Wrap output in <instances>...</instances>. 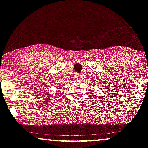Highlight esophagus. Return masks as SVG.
<instances>
[{"instance_id":"34e87169","label":"esophagus","mask_w":148,"mask_h":148,"mask_svg":"<svg viewBox=\"0 0 148 148\" xmlns=\"http://www.w3.org/2000/svg\"><path fill=\"white\" fill-rule=\"evenodd\" d=\"M80 78H81V75H80V74H76V76H75V79L76 80H80Z\"/></svg>"}]
</instances>
